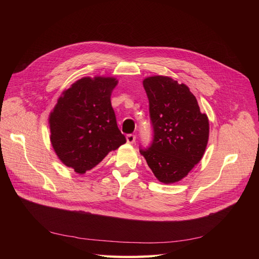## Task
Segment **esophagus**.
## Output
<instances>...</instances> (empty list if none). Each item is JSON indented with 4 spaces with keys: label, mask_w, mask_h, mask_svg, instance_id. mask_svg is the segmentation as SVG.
Returning <instances> with one entry per match:
<instances>
[{
    "label": "esophagus",
    "mask_w": 259,
    "mask_h": 259,
    "mask_svg": "<svg viewBox=\"0 0 259 259\" xmlns=\"http://www.w3.org/2000/svg\"><path fill=\"white\" fill-rule=\"evenodd\" d=\"M135 140H136V136H135L134 134H128V135H126V142H127L128 144H134Z\"/></svg>",
    "instance_id": "obj_1"
}]
</instances>
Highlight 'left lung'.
Returning <instances> with one entry per match:
<instances>
[{"label": "left lung", "mask_w": 259, "mask_h": 259, "mask_svg": "<svg viewBox=\"0 0 259 259\" xmlns=\"http://www.w3.org/2000/svg\"><path fill=\"white\" fill-rule=\"evenodd\" d=\"M153 128L152 143L139 148L161 183L179 182L198 164L208 140V119L185 84L168 76L144 80Z\"/></svg>", "instance_id": "8db88e82"}]
</instances>
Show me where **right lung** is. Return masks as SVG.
<instances>
[{
  "label": "right lung",
  "instance_id": "right-lung-1",
  "mask_svg": "<svg viewBox=\"0 0 259 259\" xmlns=\"http://www.w3.org/2000/svg\"><path fill=\"white\" fill-rule=\"evenodd\" d=\"M114 77H83L62 93L50 115L51 142L65 165L84 174L126 143L111 106Z\"/></svg>",
  "mask_w": 259,
  "mask_h": 259
}]
</instances>
